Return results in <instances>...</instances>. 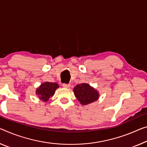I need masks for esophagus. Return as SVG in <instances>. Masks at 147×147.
<instances>
[{
  "label": "esophagus",
  "mask_w": 147,
  "mask_h": 147,
  "mask_svg": "<svg viewBox=\"0 0 147 147\" xmlns=\"http://www.w3.org/2000/svg\"><path fill=\"white\" fill-rule=\"evenodd\" d=\"M62 86L64 87V88H69V87H70V86H71V85L69 84H69H66V83H63Z\"/></svg>",
  "instance_id": "esophagus-1"
}]
</instances>
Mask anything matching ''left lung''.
Wrapping results in <instances>:
<instances>
[{
    "label": "left lung",
    "instance_id": "obj_1",
    "mask_svg": "<svg viewBox=\"0 0 147 147\" xmlns=\"http://www.w3.org/2000/svg\"><path fill=\"white\" fill-rule=\"evenodd\" d=\"M74 95L82 105L95 102L99 98V92L88 83L77 85L74 89Z\"/></svg>",
    "mask_w": 147,
    "mask_h": 147
}]
</instances>
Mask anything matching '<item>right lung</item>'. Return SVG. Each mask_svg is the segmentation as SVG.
Instances as JSON below:
<instances>
[{
	"mask_svg": "<svg viewBox=\"0 0 147 147\" xmlns=\"http://www.w3.org/2000/svg\"><path fill=\"white\" fill-rule=\"evenodd\" d=\"M59 87L58 83L45 82L36 89V94L42 102H47L55 93L56 90Z\"/></svg>",
	"mask_w": 147,
	"mask_h": 147,
	"instance_id": "obj_1",
	"label": "right lung"
}]
</instances>
